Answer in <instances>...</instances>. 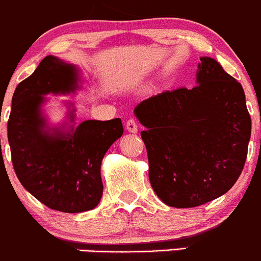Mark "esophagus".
<instances>
[{
	"label": "esophagus",
	"instance_id": "1",
	"mask_svg": "<svg viewBox=\"0 0 261 261\" xmlns=\"http://www.w3.org/2000/svg\"><path fill=\"white\" fill-rule=\"evenodd\" d=\"M125 129L129 132V133L136 134L137 132H138V125H137L136 120L134 119L127 120V123H125Z\"/></svg>",
	"mask_w": 261,
	"mask_h": 261
}]
</instances>
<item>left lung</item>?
I'll use <instances>...</instances> for the list:
<instances>
[{
    "label": "left lung",
    "instance_id": "8db88e82",
    "mask_svg": "<svg viewBox=\"0 0 261 261\" xmlns=\"http://www.w3.org/2000/svg\"><path fill=\"white\" fill-rule=\"evenodd\" d=\"M134 116L145 128L150 186L167 205H203L242 174L251 134L245 93L214 58L200 57L194 88L148 98Z\"/></svg>",
    "mask_w": 261,
    "mask_h": 261
}]
</instances>
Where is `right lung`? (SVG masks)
Masks as SVG:
<instances>
[{
  "mask_svg": "<svg viewBox=\"0 0 261 261\" xmlns=\"http://www.w3.org/2000/svg\"><path fill=\"white\" fill-rule=\"evenodd\" d=\"M73 63L47 56L22 81L12 97L7 137L16 175L42 204L63 213L94 209L103 194L100 164L123 134L120 118L75 123V108L67 107L66 120L48 124L46 96H69L82 88Z\"/></svg>",
  "mask_w": 261,
  "mask_h": 261,
  "instance_id": "obj_1",
  "label": "right lung"
}]
</instances>
